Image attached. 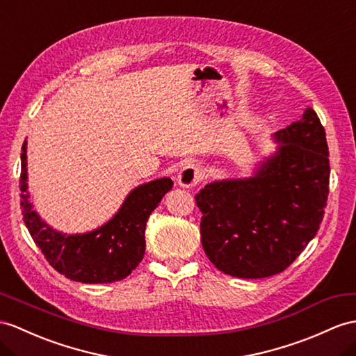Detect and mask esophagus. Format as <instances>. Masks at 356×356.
Returning a JSON list of instances; mask_svg holds the SVG:
<instances>
[{
    "label": "esophagus",
    "mask_w": 356,
    "mask_h": 356,
    "mask_svg": "<svg viewBox=\"0 0 356 356\" xmlns=\"http://www.w3.org/2000/svg\"><path fill=\"white\" fill-rule=\"evenodd\" d=\"M202 178V172L196 164H186V166L179 170L177 183L178 186L184 188H192L195 187L199 181Z\"/></svg>",
    "instance_id": "1"
}]
</instances>
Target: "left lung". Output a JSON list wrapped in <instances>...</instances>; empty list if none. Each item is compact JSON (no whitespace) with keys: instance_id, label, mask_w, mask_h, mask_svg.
Segmentation results:
<instances>
[{"instance_id":"obj_1","label":"left lung","mask_w":356,"mask_h":356,"mask_svg":"<svg viewBox=\"0 0 356 356\" xmlns=\"http://www.w3.org/2000/svg\"><path fill=\"white\" fill-rule=\"evenodd\" d=\"M273 140L278 146L252 175L213 181L195 196L205 254L220 272L236 278L281 273L323 220L329 151L316 111L308 107Z\"/></svg>"}]
</instances>
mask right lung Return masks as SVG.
<instances>
[{"label": "right lung", "mask_w": 356, "mask_h": 356, "mask_svg": "<svg viewBox=\"0 0 356 356\" xmlns=\"http://www.w3.org/2000/svg\"><path fill=\"white\" fill-rule=\"evenodd\" d=\"M27 179V142H24L19 184L25 227L58 273L83 284L120 281L134 270L145 255V229L149 214L173 186V181L166 177L137 186L102 227L84 234H65L54 229L34 210Z\"/></svg>", "instance_id": "add662e5"}]
</instances>
